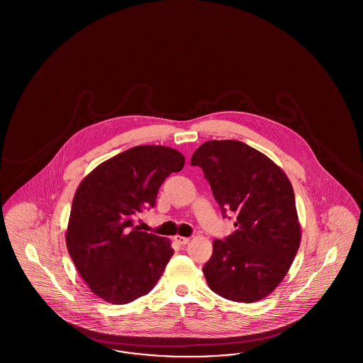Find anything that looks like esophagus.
<instances>
[{"mask_svg": "<svg viewBox=\"0 0 363 363\" xmlns=\"http://www.w3.org/2000/svg\"><path fill=\"white\" fill-rule=\"evenodd\" d=\"M174 240H176L179 245H186L187 242L190 241L187 237H181V235H176Z\"/></svg>", "mask_w": 363, "mask_h": 363, "instance_id": "34e87169", "label": "esophagus"}]
</instances>
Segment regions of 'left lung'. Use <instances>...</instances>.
Instances as JSON below:
<instances>
[{
  "label": "left lung",
  "mask_w": 363,
  "mask_h": 363,
  "mask_svg": "<svg viewBox=\"0 0 363 363\" xmlns=\"http://www.w3.org/2000/svg\"><path fill=\"white\" fill-rule=\"evenodd\" d=\"M218 202L237 214L235 231L214 240L202 272L210 289L234 302L267 297L285 278L301 243L294 190L281 167L241 141H208L193 154Z\"/></svg>",
  "instance_id": "8db88e82"
}]
</instances>
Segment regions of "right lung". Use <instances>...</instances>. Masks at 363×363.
Instances as JSON below:
<instances>
[{
  "label": "right lung",
  "mask_w": 363,
  "mask_h": 363,
  "mask_svg": "<svg viewBox=\"0 0 363 363\" xmlns=\"http://www.w3.org/2000/svg\"><path fill=\"white\" fill-rule=\"evenodd\" d=\"M185 157L161 145L134 146L102 162L78 186L66 246L89 289L125 305L153 289L174 253L170 241L141 231L134 217L154 208L161 185Z\"/></svg>",
  "instance_id": "right-lung-1"
}]
</instances>
